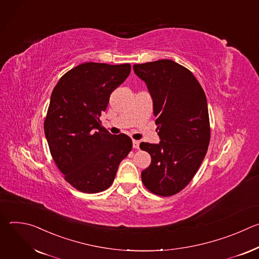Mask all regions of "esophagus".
Returning a JSON list of instances; mask_svg holds the SVG:
<instances>
[{"mask_svg":"<svg viewBox=\"0 0 259 259\" xmlns=\"http://www.w3.org/2000/svg\"><path fill=\"white\" fill-rule=\"evenodd\" d=\"M139 141L138 140H133V149H136L138 150L139 149Z\"/></svg>","mask_w":259,"mask_h":259,"instance_id":"obj_1","label":"esophagus"}]
</instances>
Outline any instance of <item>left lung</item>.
<instances>
[{"instance_id": "8db88e82", "label": "left lung", "mask_w": 259, "mask_h": 259, "mask_svg": "<svg viewBox=\"0 0 259 259\" xmlns=\"http://www.w3.org/2000/svg\"><path fill=\"white\" fill-rule=\"evenodd\" d=\"M153 102L159 144L141 142L152 162L141 172L151 193L170 197L186 188L199 170L210 142V121L205 92L193 72L173 60L134 64Z\"/></svg>"}]
</instances>
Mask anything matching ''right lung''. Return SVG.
<instances>
[{"mask_svg": "<svg viewBox=\"0 0 259 259\" xmlns=\"http://www.w3.org/2000/svg\"><path fill=\"white\" fill-rule=\"evenodd\" d=\"M131 71L129 63L85 62L60 78L51 94L44 131L51 156L64 179L86 194L105 191L132 150L126 134L113 135L100 116L110 93Z\"/></svg>", "mask_w": 259, "mask_h": 259, "instance_id": "add662e5", "label": "right lung"}]
</instances>
